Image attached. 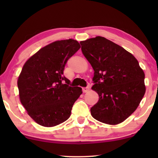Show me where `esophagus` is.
Instances as JSON below:
<instances>
[{
    "label": "esophagus",
    "instance_id": "esophagus-1",
    "mask_svg": "<svg viewBox=\"0 0 158 158\" xmlns=\"http://www.w3.org/2000/svg\"><path fill=\"white\" fill-rule=\"evenodd\" d=\"M90 90V88L89 87H86V88H83V93H87Z\"/></svg>",
    "mask_w": 158,
    "mask_h": 158
}]
</instances>
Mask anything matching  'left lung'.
<instances>
[{"label": "left lung", "mask_w": 158, "mask_h": 158, "mask_svg": "<svg viewBox=\"0 0 158 158\" xmlns=\"http://www.w3.org/2000/svg\"><path fill=\"white\" fill-rule=\"evenodd\" d=\"M80 43L94 70L92 90L99 96L90 114L104 124H120L137 109L145 94L144 71L132 54L104 37Z\"/></svg>", "instance_id": "1"}]
</instances>
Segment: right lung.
<instances>
[{"label": "right lung", "instance_id": "right-lung-1", "mask_svg": "<svg viewBox=\"0 0 158 158\" xmlns=\"http://www.w3.org/2000/svg\"><path fill=\"white\" fill-rule=\"evenodd\" d=\"M81 48L77 41H55L41 48L23 64L18 77L19 98L38 124L57 126L70 116L82 88L71 87L63 75L68 59Z\"/></svg>", "mask_w": 158, "mask_h": 158}]
</instances>
